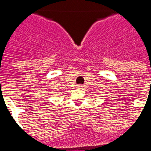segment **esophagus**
Returning <instances> with one entry per match:
<instances>
[{"instance_id": "obj_1", "label": "esophagus", "mask_w": 151, "mask_h": 151, "mask_svg": "<svg viewBox=\"0 0 151 151\" xmlns=\"http://www.w3.org/2000/svg\"><path fill=\"white\" fill-rule=\"evenodd\" d=\"M77 87H78V89H82V88H83V86L81 85V84H79V85L77 86Z\"/></svg>"}]
</instances>
